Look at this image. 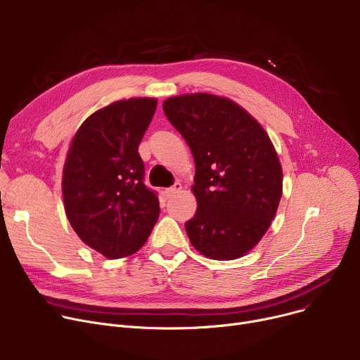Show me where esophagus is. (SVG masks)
<instances>
[{"instance_id":"obj_1","label":"esophagus","mask_w":360,"mask_h":360,"mask_svg":"<svg viewBox=\"0 0 360 360\" xmlns=\"http://www.w3.org/2000/svg\"><path fill=\"white\" fill-rule=\"evenodd\" d=\"M181 190H182L181 182H175L172 186L167 188V190L165 191V194H166V197H172V195H175L176 193H179Z\"/></svg>"}]
</instances>
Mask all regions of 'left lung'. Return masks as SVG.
<instances>
[{
	"label": "left lung",
	"instance_id": "1",
	"mask_svg": "<svg viewBox=\"0 0 360 360\" xmlns=\"http://www.w3.org/2000/svg\"><path fill=\"white\" fill-rule=\"evenodd\" d=\"M163 112L195 162L198 207L185 223L193 247L221 261L250 252L269 231L283 191L269 134L243 108L209 93L169 98Z\"/></svg>",
	"mask_w": 360,
	"mask_h": 360
}]
</instances>
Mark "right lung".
Masks as SVG:
<instances>
[{
    "label": "right lung",
    "mask_w": 360,
    "mask_h": 360,
    "mask_svg": "<svg viewBox=\"0 0 360 360\" xmlns=\"http://www.w3.org/2000/svg\"><path fill=\"white\" fill-rule=\"evenodd\" d=\"M158 101L132 98L90 115L75 132L63 174L65 214L79 238L108 258L137 252L160 213L144 185L139 146Z\"/></svg>",
    "instance_id": "obj_1"
}]
</instances>
